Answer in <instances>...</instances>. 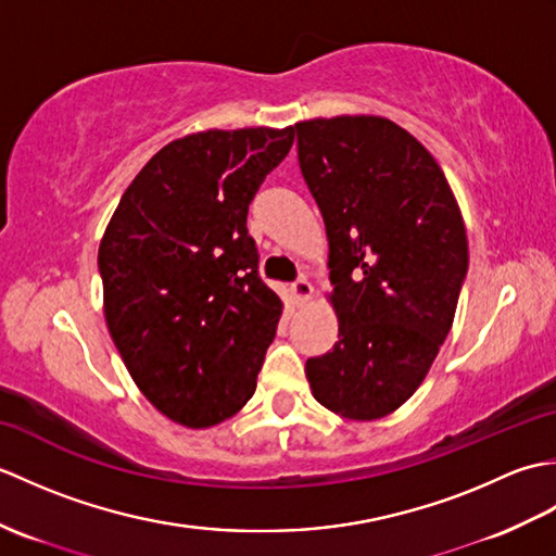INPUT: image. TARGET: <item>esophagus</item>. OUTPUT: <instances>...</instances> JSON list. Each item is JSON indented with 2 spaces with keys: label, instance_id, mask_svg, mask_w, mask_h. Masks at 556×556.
I'll return each mask as SVG.
<instances>
[{
  "label": "esophagus",
  "instance_id": "34e87169",
  "mask_svg": "<svg viewBox=\"0 0 556 556\" xmlns=\"http://www.w3.org/2000/svg\"><path fill=\"white\" fill-rule=\"evenodd\" d=\"M291 293H293V299H296V303H305L313 296V285L305 277H301L291 285Z\"/></svg>",
  "mask_w": 556,
  "mask_h": 556
}]
</instances>
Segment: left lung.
Masks as SVG:
<instances>
[{
    "instance_id": "left-lung-1",
    "label": "left lung",
    "mask_w": 556,
    "mask_h": 556,
    "mask_svg": "<svg viewBox=\"0 0 556 556\" xmlns=\"http://www.w3.org/2000/svg\"><path fill=\"white\" fill-rule=\"evenodd\" d=\"M293 128L339 320L334 349L305 361V377L337 416L384 418L422 384L452 329L468 271L464 217L437 160L384 116Z\"/></svg>"
}]
</instances>
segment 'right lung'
Listing matches in <instances>:
<instances>
[{
    "instance_id": "obj_1",
    "label": "right lung",
    "mask_w": 556,
    "mask_h": 556,
    "mask_svg": "<svg viewBox=\"0 0 556 556\" xmlns=\"http://www.w3.org/2000/svg\"><path fill=\"white\" fill-rule=\"evenodd\" d=\"M293 126L191 134L152 155L100 241L104 320L128 375L169 420L210 428L253 396L281 317L257 277L248 205Z\"/></svg>"
}]
</instances>
